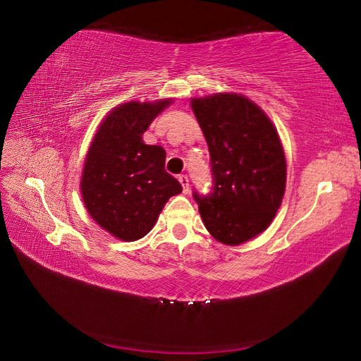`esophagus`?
Wrapping results in <instances>:
<instances>
[{"mask_svg": "<svg viewBox=\"0 0 361 361\" xmlns=\"http://www.w3.org/2000/svg\"><path fill=\"white\" fill-rule=\"evenodd\" d=\"M178 181H180V184L183 186L184 194H188V192H189V178L186 177V175H180Z\"/></svg>", "mask_w": 361, "mask_h": 361, "instance_id": "1", "label": "esophagus"}]
</instances>
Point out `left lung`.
<instances>
[{"mask_svg":"<svg viewBox=\"0 0 361 361\" xmlns=\"http://www.w3.org/2000/svg\"><path fill=\"white\" fill-rule=\"evenodd\" d=\"M206 138L214 192L194 198L206 229L228 246L264 232L281 206L286 189V157L274 123L245 95L192 98Z\"/></svg>","mask_w":361,"mask_h":361,"instance_id":"left-lung-1","label":"left lung"}]
</instances>
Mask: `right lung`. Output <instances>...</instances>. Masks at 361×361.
<instances>
[{"label":"right lung","instance_id":"1","mask_svg":"<svg viewBox=\"0 0 361 361\" xmlns=\"http://www.w3.org/2000/svg\"><path fill=\"white\" fill-rule=\"evenodd\" d=\"M129 102L99 123L86 154L80 181L89 215L115 238L135 241L154 228L171 197L183 190L164 169L166 150L142 141V133L167 106Z\"/></svg>","mask_w":361,"mask_h":361}]
</instances>
